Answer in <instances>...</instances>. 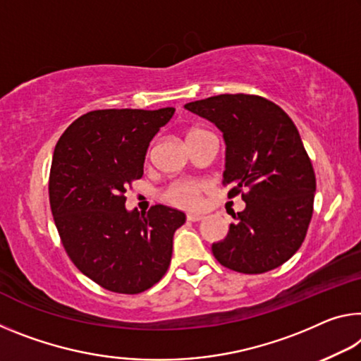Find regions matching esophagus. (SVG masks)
Returning a JSON list of instances; mask_svg holds the SVG:
<instances>
[{
	"label": "esophagus",
	"mask_w": 361,
	"mask_h": 361,
	"mask_svg": "<svg viewBox=\"0 0 361 361\" xmlns=\"http://www.w3.org/2000/svg\"><path fill=\"white\" fill-rule=\"evenodd\" d=\"M204 219H205V216L202 214H188L186 215V220L188 221H201Z\"/></svg>",
	"instance_id": "esophagus-1"
}]
</instances>
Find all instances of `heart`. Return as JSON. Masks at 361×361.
<instances>
[{
  "instance_id": "obj_1",
  "label": "heart",
  "mask_w": 361,
  "mask_h": 361,
  "mask_svg": "<svg viewBox=\"0 0 361 361\" xmlns=\"http://www.w3.org/2000/svg\"><path fill=\"white\" fill-rule=\"evenodd\" d=\"M201 130H194L190 133H199ZM205 191V183L197 180H176L165 188L162 197L171 205L181 209H194L201 201V194Z\"/></svg>"
}]
</instances>
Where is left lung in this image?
I'll return each mask as SVG.
<instances>
[{
    "label": "left lung",
    "instance_id": "8db88e82",
    "mask_svg": "<svg viewBox=\"0 0 361 361\" xmlns=\"http://www.w3.org/2000/svg\"><path fill=\"white\" fill-rule=\"evenodd\" d=\"M214 122L226 142L223 186L241 194L226 238L212 245L219 263L259 274L288 262L304 243L317 178L299 131L281 107L255 94H219L185 104Z\"/></svg>",
    "mask_w": 361,
    "mask_h": 361
}]
</instances>
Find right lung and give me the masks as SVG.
<instances>
[{"mask_svg":"<svg viewBox=\"0 0 361 361\" xmlns=\"http://www.w3.org/2000/svg\"><path fill=\"white\" fill-rule=\"evenodd\" d=\"M159 111L101 109L78 117L57 141L49 205L68 259L111 293L140 294L169 270L183 212L152 205L127 212L125 192L142 176L151 140L173 117Z\"/></svg>","mask_w":361,"mask_h":361,"instance_id":"right-lung-1","label":"right lung"}]
</instances>
